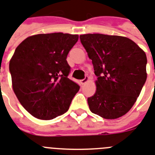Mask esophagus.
Instances as JSON below:
<instances>
[{
	"label": "esophagus",
	"mask_w": 155,
	"mask_h": 155,
	"mask_svg": "<svg viewBox=\"0 0 155 155\" xmlns=\"http://www.w3.org/2000/svg\"><path fill=\"white\" fill-rule=\"evenodd\" d=\"M88 80H89V77H87V76H86V77H85V79L80 80V83L82 85H83V84H85L86 83H87Z\"/></svg>",
	"instance_id": "34e87169"
}]
</instances>
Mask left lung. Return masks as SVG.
<instances>
[{
  "mask_svg": "<svg viewBox=\"0 0 155 155\" xmlns=\"http://www.w3.org/2000/svg\"><path fill=\"white\" fill-rule=\"evenodd\" d=\"M92 60L97 90L87 99L92 113L117 119L132 108L147 79V56L128 38L103 34L79 36Z\"/></svg>",
  "mask_w": 155,
  "mask_h": 155,
  "instance_id": "1",
  "label": "left lung"
}]
</instances>
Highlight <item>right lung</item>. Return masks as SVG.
I'll list each match as a JSON object with an SVG mask.
<instances>
[{
    "mask_svg": "<svg viewBox=\"0 0 155 155\" xmlns=\"http://www.w3.org/2000/svg\"><path fill=\"white\" fill-rule=\"evenodd\" d=\"M78 35L62 32L28 37L9 63L12 87L23 107L40 120H51L69 110L79 86L68 78V53Z\"/></svg>",
    "mask_w": 155,
    "mask_h": 155,
    "instance_id": "obj_1",
    "label": "right lung"
}]
</instances>
